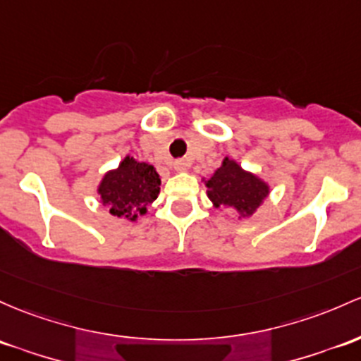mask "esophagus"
Masks as SVG:
<instances>
[{
	"instance_id": "1",
	"label": "esophagus",
	"mask_w": 361,
	"mask_h": 361,
	"mask_svg": "<svg viewBox=\"0 0 361 361\" xmlns=\"http://www.w3.org/2000/svg\"><path fill=\"white\" fill-rule=\"evenodd\" d=\"M174 169H176V171H187L188 169V161H185V159H178V161H174Z\"/></svg>"
}]
</instances>
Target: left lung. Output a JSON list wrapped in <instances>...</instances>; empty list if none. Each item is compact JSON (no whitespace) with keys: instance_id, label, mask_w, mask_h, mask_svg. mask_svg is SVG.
I'll return each mask as SVG.
<instances>
[{"instance_id":"8db88e82","label":"left lung","mask_w":361,"mask_h":361,"mask_svg":"<svg viewBox=\"0 0 361 361\" xmlns=\"http://www.w3.org/2000/svg\"><path fill=\"white\" fill-rule=\"evenodd\" d=\"M207 197L214 207H228L240 217H250L269 195V185L236 161L224 157L211 180L205 181Z\"/></svg>"}]
</instances>
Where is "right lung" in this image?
Instances as JSON below:
<instances>
[{
	"instance_id": "add662e5",
	"label": "right lung",
	"mask_w": 361,
	"mask_h": 361,
	"mask_svg": "<svg viewBox=\"0 0 361 361\" xmlns=\"http://www.w3.org/2000/svg\"><path fill=\"white\" fill-rule=\"evenodd\" d=\"M159 187L161 178L154 166L126 156L116 169L102 176L97 193L114 217L137 221L147 214V207L159 195Z\"/></svg>"
}]
</instances>
